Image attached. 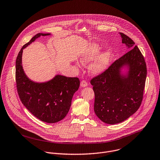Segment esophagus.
Returning <instances> with one entry per match:
<instances>
[{
	"label": "esophagus",
	"mask_w": 160,
	"mask_h": 160,
	"mask_svg": "<svg viewBox=\"0 0 160 160\" xmlns=\"http://www.w3.org/2000/svg\"><path fill=\"white\" fill-rule=\"evenodd\" d=\"M80 85H81V87H87L88 83H87V82L86 81H85V80H82V81L81 82Z\"/></svg>",
	"instance_id": "obj_1"
}]
</instances>
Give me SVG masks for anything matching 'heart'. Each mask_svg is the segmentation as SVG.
<instances>
[{
  "mask_svg": "<svg viewBox=\"0 0 160 160\" xmlns=\"http://www.w3.org/2000/svg\"><path fill=\"white\" fill-rule=\"evenodd\" d=\"M102 47L95 42L90 43L88 45L85 51L82 53L80 60L82 63L86 65L95 60L88 67V72L92 75H98L107 70L111 62L112 52L106 50L101 53ZM76 65L80 67L78 62H76Z\"/></svg>",
  "mask_w": 160,
  "mask_h": 160,
  "instance_id": "1",
  "label": "heart"
}]
</instances>
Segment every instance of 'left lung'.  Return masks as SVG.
<instances>
[{
	"mask_svg": "<svg viewBox=\"0 0 160 160\" xmlns=\"http://www.w3.org/2000/svg\"><path fill=\"white\" fill-rule=\"evenodd\" d=\"M119 34L129 51L90 81L95 93L94 112L109 124L122 122L138 111L147 75L144 58L138 46L129 37Z\"/></svg>",
	"mask_w": 160,
	"mask_h": 160,
	"instance_id": "1",
	"label": "left lung"
}]
</instances>
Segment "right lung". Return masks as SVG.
Segmentation results:
<instances>
[{"mask_svg":"<svg viewBox=\"0 0 160 160\" xmlns=\"http://www.w3.org/2000/svg\"><path fill=\"white\" fill-rule=\"evenodd\" d=\"M51 35L38 33L22 46L16 62V80L20 99L36 118L47 123H55L64 119L71 107L74 93L80 86L77 77L56 75L52 79L36 82L25 73L22 63L23 49L40 36Z\"/></svg>","mask_w":160,"mask_h":160,"instance_id":"right-lung-1","label":"right lung"}]
</instances>
